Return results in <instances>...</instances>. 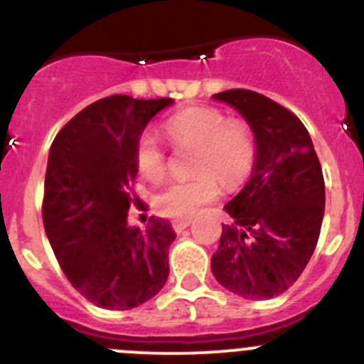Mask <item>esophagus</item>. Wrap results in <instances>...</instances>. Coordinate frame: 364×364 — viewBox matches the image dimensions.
<instances>
[{
	"instance_id": "esophagus-1",
	"label": "esophagus",
	"mask_w": 364,
	"mask_h": 364,
	"mask_svg": "<svg viewBox=\"0 0 364 364\" xmlns=\"http://www.w3.org/2000/svg\"><path fill=\"white\" fill-rule=\"evenodd\" d=\"M188 225H190V220H174V222H172V229H174L176 232L185 231Z\"/></svg>"
}]
</instances>
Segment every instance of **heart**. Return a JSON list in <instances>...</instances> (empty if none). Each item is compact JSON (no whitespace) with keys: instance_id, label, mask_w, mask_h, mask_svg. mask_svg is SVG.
<instances>
[{"instance_id":"1","label":"heart","mask_w":364,"mask_h":364,"mask_svg":"<svg viewBox=\"0 0 364 364\" xmlns=\"http://www.w3.org/2000/svg\"><path fill=\"white\" fill-rule=\"evenodd\" d=\"M164 133L174 147H193L192 172L196 176L174 181L154 199L160 215L190 220L199 215L225 188H238L256 165V139L249 122L225 117L220 108L186 107L164 122ZM135 167L147 181L160 183L167 174V154L149 133L133 147Z\"/></svg>"}]
</instances>
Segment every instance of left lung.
Masks as SVG:
<instances>
[{"label":"left lung","mask_w":364,"mask_h":364,"mask_svg":"<svg viewBox=\"0 0 364 364\" xmlns=\"http://www.w3.org/2000/svg\"><path fill=\"white\" fill-rule=\"evenodd\" d=\"M213 97L250 124L256 165L242 192L224 206L232 224H222L211 272L243 299L277 297L315 252L326 210L322 165L308 129L288 108L245 88Z\"/></svg>","instance_id":"1"}]
</instances>
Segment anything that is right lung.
Instances as JSON below:
<instances>
[{
    "label": "right lung",
    "mask_w": 364,
    "mask_h": 364,
    "mask_svg": "<svg viewBox=\"0 0 364 364\" xmlns=\"http://www.w3.org/2000/svg\"><path fill=\"white\" fill-rule=\"evenodd\" d=\"M171 97H105L88 105L51 144L42 220L69 283L105 309H132L153 299L168 277L176 232L151 218L146 232L129 228L136 167L133 147Z\"/></svg>",
    "instance_id": "obj_1"
}]
</instances>
